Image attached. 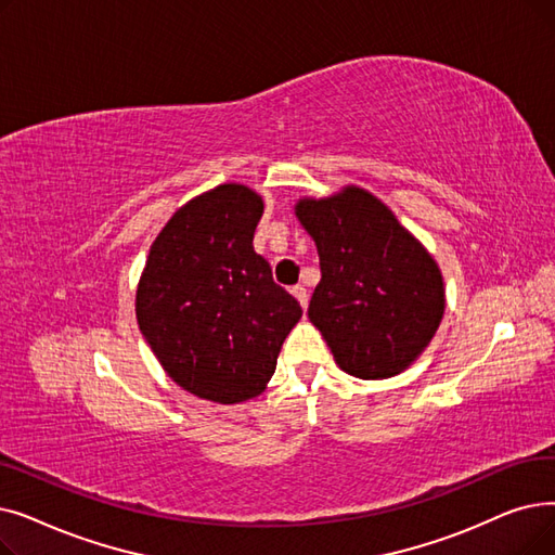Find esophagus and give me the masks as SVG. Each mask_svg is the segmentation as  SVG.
<instances>
[{
	"label": "esophagus",
	"instance_id": "obj_1",
	"mask_svg": "<svg viewBox=\"0 0 555 555\" xmlns=\"http://www.w3.org/2000/svg\"><path fill=\"white\" fill-rule=\"evenodd\" d=\"M293 295L297 297V301L301 304V308L308 306V291H306L304 285H295V287H293Z\"/></svg>",
	"mask_w": 555,
	"mask_h": 555
}]
</instances>
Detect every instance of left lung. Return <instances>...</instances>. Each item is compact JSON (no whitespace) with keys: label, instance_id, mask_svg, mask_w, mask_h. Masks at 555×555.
Wrapping results in <instances>:
<instances>
[{"label":"left lung","instance_id":"obj_1","mask_svg":"<svg viewBox=\"0 0 555 555\" xmlns=\"http://www.w3.org/2000/svg\"><path fill=\"white\" fill-rule=\"evenodd\" d=\"M295 212L315 240L322 270L308 318L337 367L376 380L415 363L444 315L438 262L388 206L358 185L299 199Z\"/></svg>","mask_w":555,"mask_h":555}]
</instances>
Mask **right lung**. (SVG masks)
I'll use <instances>...</instances> for the list:
<instances>
[{
    "label": "right lung",
    "mask_w": 555,
    "mask_h": 555,
    "mask_svg": "<svg viewBox=\"0 0 555 555\" xmlns=\"http://www.w3.org/2000/svg\"><path fill=\"white\" fill-rule=\"evenodd\" d=\"M260 215V195L240 183L190 199L154 240L138 283V326L158 363L215 403L258 397L301 320L299 301L254 251Z\"/></svg>",
    "instance_id": "add662e5"
}]
</instances>
